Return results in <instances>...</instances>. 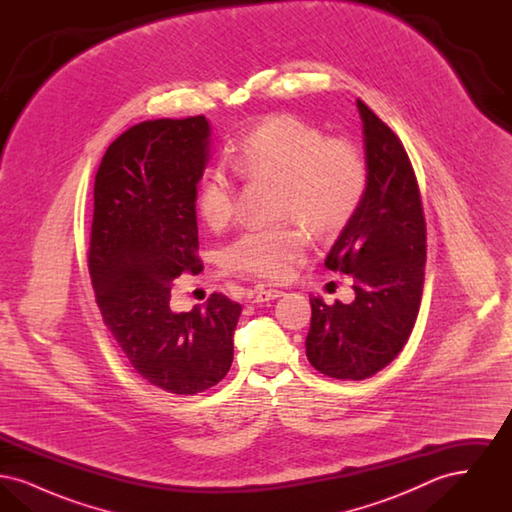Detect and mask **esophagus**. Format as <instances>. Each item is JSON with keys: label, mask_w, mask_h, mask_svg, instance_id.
I'll list each match as a JSON object with an SVG mask.
<instances>
[{"label": "esophagus", "mask_w": 512, "mask_h": 512, "mask_svg": "<svg viewBox=\"0 0 512 512\" xmlns=\"http://www.w3.org/2000/svg\"><path fill=\"white\" fill-rule=\"evenodd\" d=\"M284 292L282 290H272V288H259L257 292H255V297H253V303H267V301H272V299H278V297H282Z\"/></svg>", "instance_id": "34e87169"}]
</instances>
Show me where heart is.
Wrapping results in <instances>:
<instances>
[{
	"instance_id": "obj_1",
	"label": "heart",
	"mask_w": 512,
	"mask_h": 512,
	"mask_svg": "<svg viewBox=\"0 0 512 512\" xmlns=\"http://www.w3.org/2000/svg\"><path fill=\"white\" fill-rule=\"evenodd\" d=\"M247 180H274L280 217L301 220L313 234L341 230L363 203L368 169L359 149L343 140H326L317 126L292 115H274L253 128L230 159ZM203 220L222 228L234 215V188L222 172H209L197 194ZM305 232L295 222L247 232L230 245L224 261L232 270L280 280L303 251Z\"/></svg>"
}]
</instances>
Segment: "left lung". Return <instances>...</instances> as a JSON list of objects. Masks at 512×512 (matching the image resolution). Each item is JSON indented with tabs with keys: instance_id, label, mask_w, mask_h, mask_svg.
Returning <instances> with one entry per match:
<instances>
[{
	"instance_id": "8db88e82",
	"label": "left lung",
	"mask_w": 512,
	"mask_h": 512,
	"mask_svg": "<svg viewBox=\"0 0 512 512\" xmlns=\"http://www.w3.org/2000/svg\"><path fill=\"white\" fill-rule=\"evenodd\" d=\"M368 184L324 265L353 278L355 299L326 305L311 297L307 359L338 380H365L390 365L420 309L426 222L413 165L401 140L361 99Z\"/></svg>"
}]
</instances>
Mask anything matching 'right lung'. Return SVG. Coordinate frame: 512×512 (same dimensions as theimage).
Returning a JSON list of instances; mask_svg holds the SVG:
<instances>
[{
	"instance_id": "right-lung-1",
	"label": "right lung",
	"mask_w": 512,
	"mask_h": 512,
	"mask_svg": "<svg viewBox=\"0 0 512 512\" xmlns=\"http://www.w3.org/2000/svg\"><path fill=\"white\" fill-rule=\"evenodd\" d=\"M209 155L203 115L140 122L107 147L94 184L88 268L101 317L134 370L176 395L226 376L242 315L222 293L190 313L169 305L172 280L201 270L195 199Z\"/></svg>"
}]
</instances>
